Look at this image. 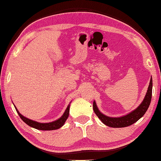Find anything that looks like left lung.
I'll return each instance as SVG.
<instances>
[{
    "label": "left lung",
    "instance_id": "8db88e82",
    "mask_svg": "<svg viewBox=\"0 0 161 161\" xmlns=\"http://www.w3.org/2000/svg\"><path fill=\"white\" fill-rule=\"evenodd\" d=\"M152 86H153V81L152 78L150 80L149 86L147 90L146 94L144 99L141 104L138 106L137 108L134 111L126 114V115L121 116V117H109L104 115L101 113L99 110L98 109L96 102L93 103V108L94 113L99 117V119L107 126L112 128H123L130 126L133 124L136 123L138 120H139L142 117L146 111L148 110L150 103H151V97H152Z\"/></svg>",
    "mask_w": 161,
    "mask_h": 161
}]
</instances>
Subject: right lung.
Here are the masks:
<instances>
[{
	"label": "right lung",
	"instance_id": "add662e5",
	"mask_svg": "<svg viewBox=\"0 0 161 161\" xmlns=\"http://www.w3.org/2000/svg\"><path fill=\"white\" fill-rule=\"evenodd\" d=\"M69 107H70V104L68 105V107H67L66 110H65L64 113L63 114V115H62L60 118L58 119V120H56V121H54L50 122V123H39V122L32 121V120L29 119L22 115V114H20V112L18 111V108L15 107V108L16 111H17L18 114V115L20 116V119L23 120V121L25 122L26 124H28V126L34 128V129H38V130H51L58 129L64 124L65 121H66V120L67 119L68 116H69Z\"/></svg>",
	"mask_w": 161,
	"mask_h": 161
}]
</instances>
